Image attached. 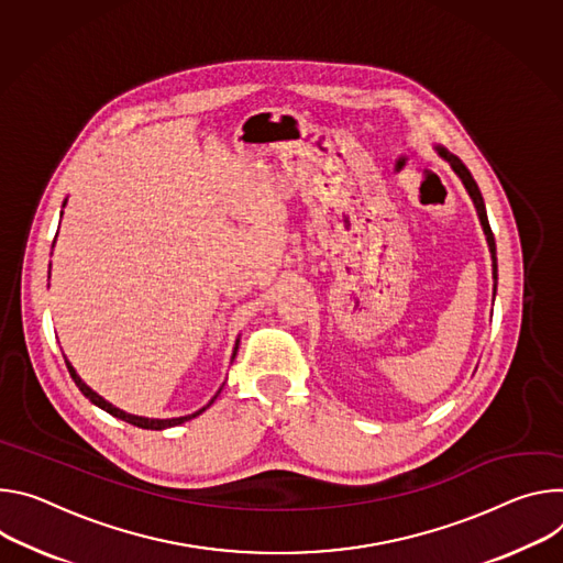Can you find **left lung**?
I'll return each instance as SVG.
<instances>
[{"label":"left lung","instance_id":"8db88e82","mask_svg":"<svg viewBox=\"0 0 563 563\" xmlns=\"http://www.w3.org/2000/svg\"><path fill=\"white\" fill-rule=\"evenodd\" d=\"M439 154L452 163L454 172H456V174L461 176V180L465 183L467 192H470V197H472V201H474V206H476V212H478L481 225H483L485 236H487V243H489V253H492V275H494V282H496V243H494V234H492V228H489V221H487V212H485V203H483V197H481L478 185H476V180L472 178L470 169L463 165V161H461L459 156L450 154V152H448V150H443V147H439ZM494 290H496V284H494Z\"/></svg>","mask_w":563,"mask_h":563}]
</instances>
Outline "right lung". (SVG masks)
<instances>
[{
  "label": "right lung",
  "instance_id": "add662e5",
  "mask_svg": "<svg viewBox=\"0 0 563 563\" xmlns=\"http://www.w3.org/2000/svg\"><path fill=\"white\" fill-rule=\"evenodd\" d=\"M67 362V360H65ZM67 368H69V373H71V378H74V383L78 385V389L93 402V405H98L100 409H104L107 413H111V416H115V418H120V420H124V422H130V424H134V427H141V429H165V427H174V424H180V422H185V420H190V418H197L199 413H203L212 402H214V398H212V402L208 405V407H203V409H199L197 413H192V416H183V418H169V420H154V418H141V416H132V413H124V411H120V409H115L113 405H109L107 400H102L98 394H93L80 378H78V373H76V368L67 362Z\"/></svg>",
  "mask_w": 563,
  "mask_h": 563
}]
</instances>
